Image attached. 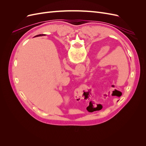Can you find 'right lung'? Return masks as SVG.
<instances>
[{
  "label": "right lung",
  "mask_w": 146,
  "mask_h": 146,
  "mask_svg": "<svg viewBox=\"0 0 146 146\" xmlns=\"http://www.w3.org/2000/svg\"><path fill=\"white\" fill-rule=\"evenodd\" d=\"M41 35H37V36H41Z\"/></svg>",
  "instance_id": "right-lung-1"
}]
</instances>
